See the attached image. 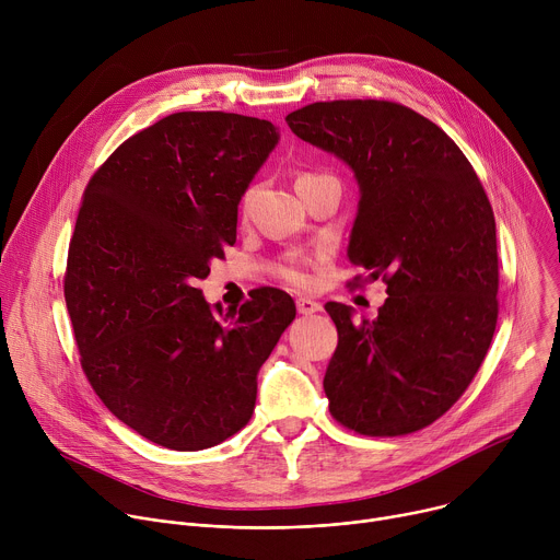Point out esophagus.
<instances>
[{"mask_svg": "<svg viewBox=\"0 0 560 560\" xmlns=\"http://www.w3.org/2000/svg\"><path fill=\"white\" fill-rule=\"evenodd\" d=\"M296 310H299V314H314V312H318L322 310V305H318L316 301H312V299H305V296H301V299H296Z\"/></svg>", "mask_w": 560, "mask_h": 560, "instance_id": "34e87169", "label": "esophagus"}]
</instances>
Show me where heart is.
<instances>
[{"label":"heart","mask_w":560,"mask_h":560,"mask_svg":"<svg viewBox=\"0 0 560 560\" xmlns=\"http://www.w3.org/2000/svg\"><path fill=\"white\" fill-rule=\"evenodd\" d=\"M275 272H277L279 279H283V281H285L288 285H292V288H307L310 281H312L301 261L283 264V266H279Z\"/></svg>","instance_id":"heart-1"}]
</instances>
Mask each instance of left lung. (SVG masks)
Listing matches in <instances>:
<instances>
[{
  "label": "left lung",
  "mask_w": 560,
  "mask_h": 560,
  "mask_svg": "<svg viewBox=\"0 0 560 560\" xmlns=\"http://www.w3.org/2000/svg\"><path fill=\"white\" fill-rule=\"evenodd\" d=\"M285 121L354 171L348 257L365 272L354 285H387L374 322L326 303L339 332L324 378L330 415L365 436L423 430L458 401L497 330V223L483 184L436 124L401 104L316 102Z\"/></svg>",
  "instance_id": "8db88e82"
}]
</instances>
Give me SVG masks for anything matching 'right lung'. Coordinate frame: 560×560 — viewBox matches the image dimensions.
I'll return each instance as SVG.
<instances>
[{"mask_svg": "<svg viewBox=\"0 0 560 560\" xmlns=\"http://www.w3.org/2000/svg\"><path fill=\"white\" fill-rule=\"evenodd\" d=\"M277 143L266 119L175 113L86 186L63 277L74 341L104 406L162 447L197 452L242 430L296 314L277 288L225 314L197 288L236 242L238 201Z\"/></svg>", "mask_w": 560, "mask_h": 560, "instance_id": "add662e5", "label": "right lung"}]
</instances>
